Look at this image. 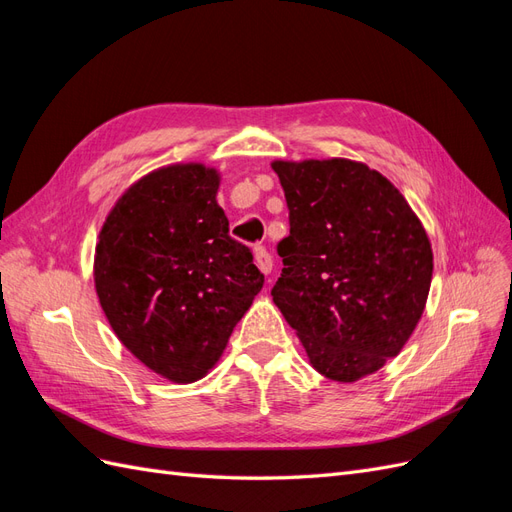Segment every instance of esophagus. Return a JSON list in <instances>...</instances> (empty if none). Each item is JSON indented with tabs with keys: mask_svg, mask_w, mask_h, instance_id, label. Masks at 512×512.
<instances>
[{
	"mask_svg": "<svg viewBox=\"0 0 512 512\" xmlns=\"http://www.w3.org/2000/svg\"><path fill=\"white\" fill-rule=\"evenodd\" d=\"M254 260H256V265H258V269L262 273H265V275L271 273V269H273V256L267 252V247L256 245L254 247Z\"/></svg>",
	"mask_w": 512,
	"mask_h": 512,
	"instance_id": "esophagus-1",
	"label": "esophagus"
}]
</instances>
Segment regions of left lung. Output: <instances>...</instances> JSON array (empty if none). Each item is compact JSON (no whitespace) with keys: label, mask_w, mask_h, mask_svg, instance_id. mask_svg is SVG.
<instances>
[{"label":"left lung","mask_w":512,"mask_h":512,"mask_svg":"<svg viewBox=\"0 0 512 512\" xmlns=\"http://www.w3.org/2000/svg\"><path fill=\"white\" fill-rule=\"evenodd\" d=\"M271 166L290 211L273 303L322 376L374 374L421 320L433 271L427 232L395 185L361 162Z\"/></svg>","instance_id":"1"}]
</instances>
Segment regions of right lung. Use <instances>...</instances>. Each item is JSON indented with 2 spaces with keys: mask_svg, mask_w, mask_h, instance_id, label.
<instances>
[{
  "mask_svg": "<svg viewBox=\"0 0 512 512\" xmlns=\"http://www.w3.org/2000/svg\"><path fill=\"white\" fill-rule=\"evenodd\" d=\"M220 175L173 164L138 179L108 213L94 280L119 342L170 382H196L265 284L250 247L228 235Z\"/></svg>",
  "mask_w": 512,
  "mask_h": 512,
  "instance_id": "add662e5",
  "label": "right lung"
}]
</instances>
